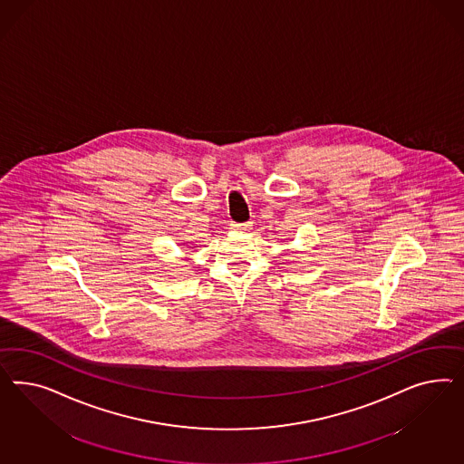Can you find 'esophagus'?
<instances>
[{"mask_svg": "<svg viewBox=\"0 0 464 464\" xmlns=\"http://www.w3.org/2000/svg\"><path fill=\"white\" fill-rule=\"evenodd\" d=\"M252 223H231V227L237 229L239 233H246L252 229Z\"/></svg>", "mask_w": 464, "mask_h": 464, "instance_id": "esophagus-1", "label": "esophagus"}]
</instances>
